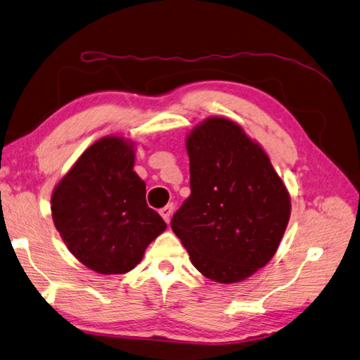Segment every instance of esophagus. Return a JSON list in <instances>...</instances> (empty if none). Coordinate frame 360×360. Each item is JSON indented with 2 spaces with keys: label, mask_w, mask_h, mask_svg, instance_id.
Here are the masks:
<instances>
[{
  "label": "esophagus",
  "mask_w": 360,
  "mask_h": 360,
  "mask_svg": "<svg viewBox=\"0 0 360 360\" xmlns=\"http://www.w3.org/2000/svg\"><path fill=\"white\" fill-rule=\"evenodd\" d=\"M174 205L173 204H167L164 209H160V217L165 219V223H170V218H172V213H173Z\"/></svg>",
  "instance_id": "obj_1"
}]
</instances>
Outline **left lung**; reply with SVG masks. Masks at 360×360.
I'll return each instance as SVG.
<instances>
[{"mask_svg": "<svg viewBox=\"0 0 360 360\" xmlns=\"http://www.w3.org/2000/svg\"><path fill=\"white\" fill-rule=\"evenodd\" d=\"M190 196L172 229L204 277L235 283L269 262L286 231V187L233 122L207 119L187 137Z\"/></svg>", "mask_w": 360, "mask_h": 360, "instance_id": "obj_1", "label": "left lung"}]
</instances>
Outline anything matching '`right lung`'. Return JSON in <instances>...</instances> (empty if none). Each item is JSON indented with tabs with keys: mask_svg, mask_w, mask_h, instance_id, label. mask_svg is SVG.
<instances>
[{
	"mask_svg": "<svg viewBox=\"0 0 360 360\" xmlns=\"http://www.w3.org/2000/svg\"><path fill=\"white\" fill-rule=\"evenodd\" d=\"M134 151L105 137L83 153L52 193V218L71 254L101 274L136 267L165 221L145 201V182L133 172Z\"/></svg>",
	"mask_w": 360,
	"mask_h": 360,
	"instance_id": "right-lung-1",
	"label": "right lung"
}]
</instances>
